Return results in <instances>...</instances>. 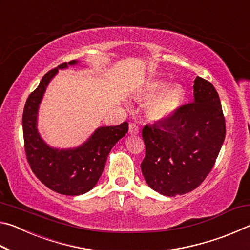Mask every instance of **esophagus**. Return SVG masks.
Returning a JSON list of instances; mask_svg holds the SVG:
<instances>
[{"label":"esophagus","instance_id":"obj_1","mask_svg":"<svg viewBox=\"0 0 250 250\" xmlns=\"http://www.w3.org/2000/svg\"><path fill=\"white\" fill-rule=\"evenodd\" d=\"M129 134H131V135L139 134V126L134 124H130L129 125Z\"/></svg>","mask_w":250,"mask_h":250}]
</instances>
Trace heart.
Instances as JSON below:
<instances>
[{"label":"heart","instance_id":"heart-1","mask_svg":"<svg viewBox=\"0 0 250 250\" xmlns=\"http://www.w3.org/2000/svg\"><path fill=\"white\" fill-rule=\"evenodd\" d=\"M139 98L146 104L147 117L154 121L168 119L181 108L185 99V90L180 84L167 86L163 80H151L141 90Z\"/></svg>","mask_w":250,"mask_h":250}]
</instances>
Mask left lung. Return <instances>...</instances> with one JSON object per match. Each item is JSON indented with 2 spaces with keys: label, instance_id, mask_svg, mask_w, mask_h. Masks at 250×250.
Wrapping results in <instances>:
<instances>
[{
  "label": "left lung",
  "instance_id": "left-lung-1",
  "mask_svg": "<svg viewBox=\"0 0 250 250\" xmlns=\"http://www.w3.org/2000/svg\"><path fill=\"white\" fill-rule=\"evenodd\" d=\"M193 89L192 104L142 130V174L146 184L164 196L183 195L201 185L225 139V119L216 89L201 77L194 80Z\"/></svg>",
  "mask_w": 250,
  "mask_h": 250
}]
</instances>
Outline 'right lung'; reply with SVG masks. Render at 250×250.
Wrapping results in <instances>:
<instances>
[{"mask_svg": "<svg viewBox=\"0 0 250 250\" xmlns=\"http://www.w3.org/2000/svg\"><path fill=\"white\" fill-rule=\"evenodd\" d=\"M79 64L75 59L48 71L27 98L22 119L25 152L34 174L54 192L69 196L82 195L95 188L110 151L128 132V122L99 126L83 145L67 149L49 146L42 138L37 129L39 111L49 83L58 70Z\"/></svg>", "mask_w": 250, "mask_h": 250, "instance_id": "obj_1", "label": "right lung"}]
</instances>
